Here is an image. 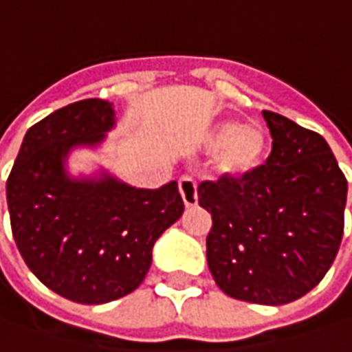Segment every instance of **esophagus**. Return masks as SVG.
<instances>
[{"label": "esophagus", "mask_w": 352, "mask_h": 352, "mask_svg": "<svg viewBox=\"0 0 352 352\" xmlns=\"http://www.w3.org/2000/svg\"><path fill=\"white\" fill-rule=\"evenodd\" d=\"M179 192H181V199L185 202V206L190 208L199 202V195H197V183L192 177H181L179 179Z\"/></svg>", "instance_id": "esophagus-1"}]
</instances>
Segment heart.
Masks as SVG:
<instances>
[{
    "label": "heart",
    "mask_w": 352,
    "mask_h": 352,
    "mask_svg": "<svg viewBox=\"0 0 352 352\" xmlns=\"http://www.w3.org/2000/svg\"><path fill=\"white\" fill-rule=\"evenodd\" d=\"M202 146L212 152L214 175L245 179L265 164L271 150V134L259 122H243L236 116H226L204 132Z\"/></svg>",
    "instance_id": "heart-1"
}]
</instances>
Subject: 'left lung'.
<instances>
[{
	"label": "left lung",
	"instance_id": "left-lung-1",
	"mask_svg": "<svg viewBox=\"0 0 352 352\" xmlns=\"http://www.w3.org/2000/svg\"><path fill=\"white\" fill-rule=\"evenodd\" d=\"M267 164L245 179L206 181L212 214L206 259L228 296L280 306L308 294L333 265L345 224L346 179L318 132L271 111Z\"/></svg>",
	"mask_w": 352,
	"mask_h": 352
}]
</instances>
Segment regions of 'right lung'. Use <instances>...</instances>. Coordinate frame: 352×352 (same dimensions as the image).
I'll return each instance as SVG.
<instances>
[{
  "instance_id": "1",
  "label": "right lung",
  "mask_w": 352,
  "mask_h": 352,
  "mask_svg": "<svg viewBox=\"0 0 352 352\" xmlns=\"http://www.w3.org/2000/svg\"><path fill=\"white\" fill-rule=\"evenodd\" d=\"M115 126L109 101L62 107L27 130L7 179L11 230L27 267L78 304H107L136 290L153 243L185 210L177 181L138 188L104 167L69 173V153L101 148Z\"/></svg>"
}]
</instances>
